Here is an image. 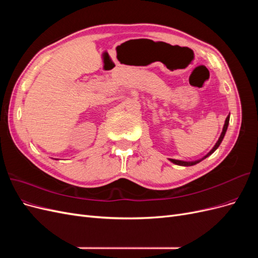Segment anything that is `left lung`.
Segmentation results:
<instances>
[{"instance_id": "8db88e82", "label": "left lung", "mask_w": 258, "mask_h": 258, "mask_svg": "<svg viewBox=\"0 0 258 258\" xmlns=\"http://www.w3.org/2000/svg\"><path fill=\"white\" fill-rule=\"evenodd\" d=\"M228 123H229V115L227 116V118H226V120H225V124H224V127H223V131H222V134H221V137H220V139H218V141L215 143V145H214V147L212 148V150H211L205 157H202L201 159H199V160H196V161H183V160H176V159H169L171 162H173V163H175V165H178V166H184V167H188V166H194V165H197L198 162H200L201 160H204V159H206L207 157H209V156L211 155V154H213L216 150H217V147L221 145V143H222V141H223V139H224V137H225V134H226V131H227V128H228Z\"/></svg>"}]
</instances>
